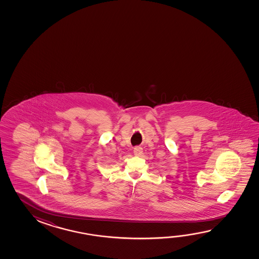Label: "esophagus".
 I'll use <instances>...</instances> for the list:
<instances>
[{
	"label": "esophagus",
	"mask_w": 259,
	"mask_h": 259,
	"mask_svg": "<svg viewBox=\"0 0 259 259\" xmlns=\"http://www.w3.org/2000/svg\"><path fill=\"white\" fill-rule=\"evenodd\" d=\"M143 153V148L140 147V146H136L134 148V154L136 155V156H139Z\"/></svg>",
	"instance_id": "1"
}]
</instances>
